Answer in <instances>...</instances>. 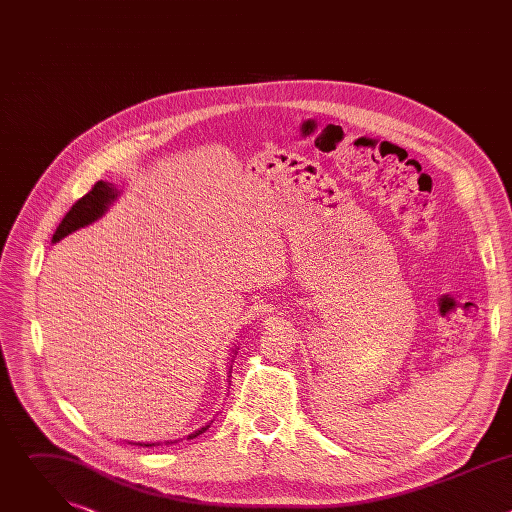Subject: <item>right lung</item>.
I'll return each instance as SVG.
<instances>
[{"label":"right lung","mask_w":512,"mask_h":512,"mask_svg":"<svg viewBox=\"0 0 512 512\" xmlns=\"http://www.w3.org/2000/svg\"><path fill=\"white\" fill-rule=\"evenodd\" d=\"M117 196H119V190H117L113 184L99 180V182L91 188V192H87L83 198H79L75 204H72V208L64 214L60 225L56 227V233L52 235V243H58V241L64 239L66 235L75 233V231H79V229H83V227H87V225L99 221V218L107 212V208L117 200ZM233 352H237V350H233ZM231 369H233V367H231ZM231 369H229V373H231ZM229 377H231V375H229ZM229 385H231V381H229ZM208 427H210V423L204 425V427H200L198 431L190 433L188 440H192V437L204 433ZM176 442H180V440L166 442V444H176ZM135 446L152 448V446H160V444H135Z\"/></svg>","instance_id":"obj_1"}]
</instances>
